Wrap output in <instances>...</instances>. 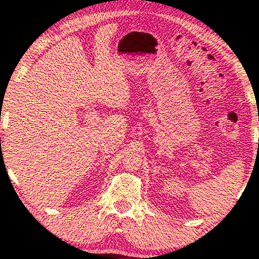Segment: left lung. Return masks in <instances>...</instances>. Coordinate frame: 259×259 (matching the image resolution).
Masks as SVG:
<instances>
[{"label":"left lung","mask_w":259,"mask_h":259,"mask_svg":"<svg viewBox=\"0 0 259 259\" xmlns=\"http://www.w3.org/2000/svg\"><path fill=\"white\" fill-rule=\"evenodd\" d=\"M258 144H259V143H258Z\"/></svg>","instance_id":"1"}]
</instances>
